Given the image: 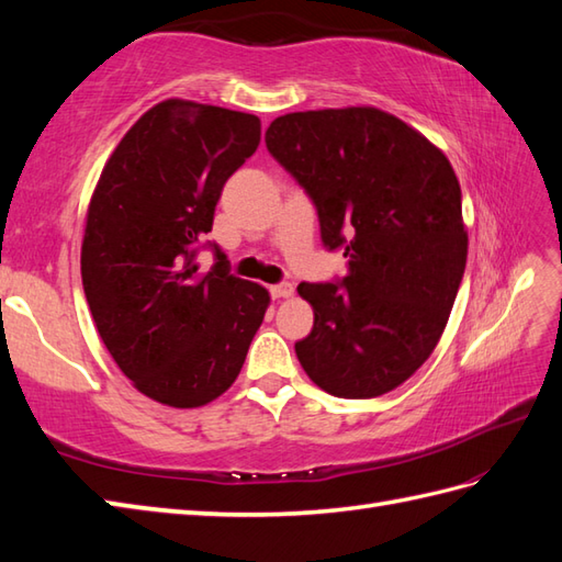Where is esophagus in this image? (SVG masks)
Returning a JSON list of instances; mask_svg holds the SVG:
<instances>
[{"label":"esophagus","instance_id":"obj_1","mask_svg":"<svg viewBox=\"0 0 562 562\" xmlns=\"http://www.w3.org/2000/svg\"><path fill=\"white\" fill-rule=\"evenodd\" d=\"M270 294H272V300H290V296L294 294V288H292L290 282L272 284V288H270Z\"/></svg>","mask_w":562,"mask_h":562}]
</instances>
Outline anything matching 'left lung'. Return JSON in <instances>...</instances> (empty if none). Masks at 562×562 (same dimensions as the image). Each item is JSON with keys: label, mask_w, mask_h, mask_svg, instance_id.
Masks as SVG:
<instances>
[{"label": "left lung", "mask_w": 562, "mask_h": 562, "mask_svg": "<svg viewBox=\"0 0 562 562\" xmlns=\"http://www.w3.org/2000/svg\"><path fill=\"white\" fill-rule=\"evenodd\" d=\"M270 154L312 195L340 284L302 282L314 328L294 345L330 396L376 398L411 379L447 328L469 256L461 186L423 133L374 105L274 117Z\"/></svg>", "instance_id": "1"}]
</instances>
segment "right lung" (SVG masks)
Wrapping results in <instances>:
<instances>
[{"instance_id": "right-lung-1", "label": "right lung", "mask_w": 562, "mask_h": 562, "mask_svg": "<svg viewBox=\"0 0 562 562\" xmlns=\"http://www.w3.org/2000/svg\"><path fill=\"white\" fill-rule=\"evenodd\" d=\"M258 142L256 115L166 99L117 142L89 200L81 282L93 324L133 386L171 408L234 384L270 306L220 250L210 272L195 262L226 178Z\"/></svg>"}]
</instances>
